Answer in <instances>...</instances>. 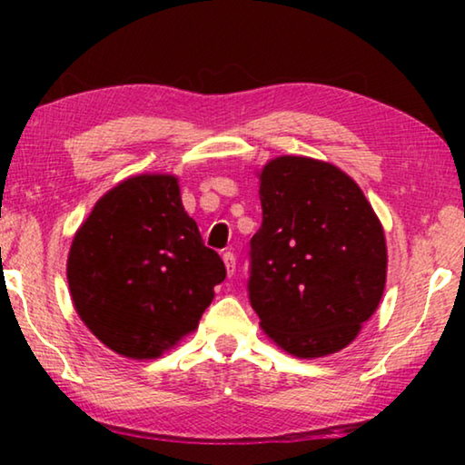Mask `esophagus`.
<instances>
[{"mask_svg": "<svg viewBox=\"0 0 465 465\" xmlns=\"http://www.w3.org/2000/svg\"><path fill=\"white\" fill-rule=\"evenodd\" d=\"M223 264H225V269H227V274H233V271H235V254L233 252H225L223 254Z\"/></svg>", "mask_w": 465, "mask_h": 465, "instance_id": "esophagus-1", "label": "esophagus"}]
</instances>
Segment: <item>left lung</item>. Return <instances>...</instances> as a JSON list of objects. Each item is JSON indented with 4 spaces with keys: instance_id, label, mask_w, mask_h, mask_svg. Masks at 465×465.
I'll use <instances>...</instances> for the list:
<instances>
[{
    "instance_id": "8db88e82",
    "label": "left lung",
    "mask_w": 465,
    "mask_h": 465,
    "mask_svg": "<svg viewBox=\"0 0 465 465\" xmlns=\"http://www.w3.org/2000/svg\"><path fill=\"white\" fill-rule=\"evenodd\" d=\"M262 225L250 240L248 295L289 355L326 357L355 341L385 287L383 227L332 163L281 155L261 172Z\"/></svg>"
}]
</instances>
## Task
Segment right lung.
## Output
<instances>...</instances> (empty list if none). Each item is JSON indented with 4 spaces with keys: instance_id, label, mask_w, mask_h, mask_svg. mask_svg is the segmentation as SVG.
<instances>
[{
    "instance_id": "add662e5",
    "label": "right lung",
    "mask_w": 465,
    "mask_h": 465,
    "mask_svg": "<svg viewBox=\"0 0 465 465\" xmlns=\"http://www.w3.org/2000/svg\"><path fill=\"white\" fill-rule=\"evenodd\" d=\"M225 279L180 199L178 178L141 174L108 191L67 258L75 312L108 349L155 359L193 332Z\"/></svg>"
}]
</instances>
